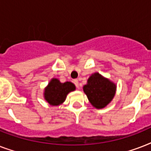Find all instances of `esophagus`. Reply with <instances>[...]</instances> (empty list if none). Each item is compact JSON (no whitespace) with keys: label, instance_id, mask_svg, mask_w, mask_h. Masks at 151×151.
Listing matches in <instances>:
<instances>
[{"label":"esophagus","instance_id":"esophagus-1","mask_svg":"<svg viewBox=\"0 0 151 151\" xmlns=\"http://www.w3.org/2000/svg\"><path fill=\"white\" fill-rule=\"evenodd\" d=\"M73 83L75 84V85L77 86L78 88H79V81H78V79H75V80H73Z\"/></svg>","mask_w":151,"mask_h":151}]
</instances>
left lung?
Segmentation results:
<instances>
[{"mask_svg": "<svg viewBox=\"0 0 151 151\" xmlns=\"http://www.w3.org/2000/svg\"><path fill=\"white\" fill-rule=\"evenodd\" d=\"M117 85L109 78L100 73H92L83 86V91L87 96L88 101L96 109L106 107L112 101L116 93Z\"/></svg>", "mask_w": 151, "mask_h": 151, "instance_id": "left-lung-1", "label": "left lung"}]
</instances>
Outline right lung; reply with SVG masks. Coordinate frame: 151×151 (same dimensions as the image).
Masks as SVG:
<instances>
[{"instance_id": "add662e5", "label": "right lung", "mask_w": 151, "mask_h": 151, "mask_svg": "<svg viewBox=\"0 0 151 151\" xmlns=\"http://www.w3.org/2000/svg\"><path fill=\"white\" fill-rule=\"evenodd\" d=\"M76 89L70 81L62 83L57 78H52L44 90V99L51 106H59L66 100L67 95Z\"/></svg>"}]
</instances>
